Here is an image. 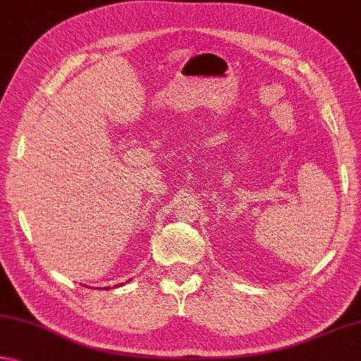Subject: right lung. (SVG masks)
Returning a JSON list of instances; mask_svg holds the SVG:
<instances>
[{"mask_svg": "<svg viewBox=\"0 0 361 361\" xmlns=\"http://www.w3.org/2000/svg\"><path fill=\"white\" fill-rule=\"evenodd\" d=\"M117 286H122V284H117ZM117 286H114V288H117ZM106 289H111V286H106Z\"/></svg>", "mask_w": 361, "mask_h": 361, "instance_id": "add662e5", "label": "right lung"}]
</instances>
